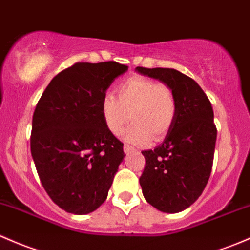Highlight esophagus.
<instances>
[{"label": "esophagus", "instance_id": "esophagus-1", "mask_svg": "<svg viewBox=\"0 0 250 250\" xmlns=\"http://www.w3.org/2000/svg\"><path fill=\"white\" fill-rule=\"evenodd\" d=\"M123 151H125V153H130V152L134 151V147L129 145H125L123 146Z\"/></svg>", "mask_w": 250, "mask_h": 250}]
</instances>
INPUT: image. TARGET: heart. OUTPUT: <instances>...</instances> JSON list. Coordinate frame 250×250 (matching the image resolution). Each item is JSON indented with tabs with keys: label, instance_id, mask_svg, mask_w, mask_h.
<instances>
[{
	"label": "heart",
	"instance_id": "obj_1",
	"mask_svg": "<svg viewBox=\"0 0 250 250\" xmlns=\"http://www.w3.org/2000/svg\"><path fill=\"white\" fill-rule=\"evenodd\" d=\"M176 110L169 86L140 75L125 79L117 86V97L106 93L101 102L105 127L114 135H120L132 116L134 123L123 139L139 146L148 145L151 136L156 141L164 138L171 129Z\"/></svg>",
	"mask_w": 250,
	"mask_h": 250
}]
</instances>
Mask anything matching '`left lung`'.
Wrapping results in <instances>:
<instances>
[{"label":"left lung","mask_w":250,"mask_h":250,"mask_svg":"<svg viewBox=\"0 0 250 250\" xmlns=\"http://www.w3.org/2000/svg\"><path fill=\"white\" fill-rule=\"evenodd\" d=\"M135 70L162 81L175 94L177 110L171 129L159 146L143 151L146 165L140 186L149 205L165 213H177L198 200L208 182L217 140L213 109L200 86L178 70Z\"/></svg>","instance_id":"obj_1"}]
</instances>
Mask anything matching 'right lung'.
Wrapping results in <instances>:
<instances>
[{
  "mask_svg": "<svg viewBox=\"0 0 250 250\" xmlns=\"http://www.w3.org/2000/svg\"><path fill=\"white\" fill-rule=\"evenodd\" d=\"M127 70L114 61L75 63L50 81L37 104L31 153L45 191L68 213L96 211L125 157L105 127L101 102Z\"/></svg>",
  "mask_w": 250,
  "mask_h": 250,
  "instance_id": "add662e5",
  "label": "right lung"
}]
</instances>
